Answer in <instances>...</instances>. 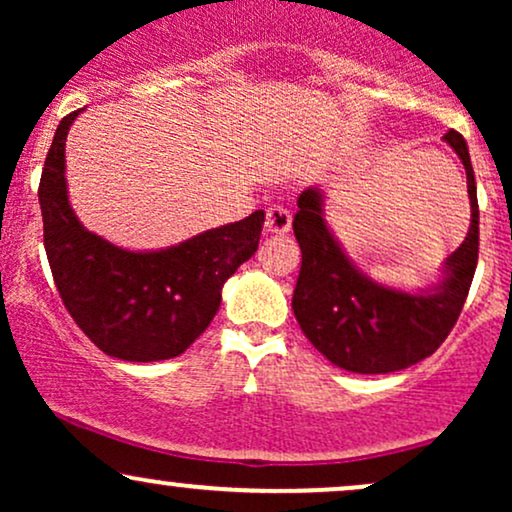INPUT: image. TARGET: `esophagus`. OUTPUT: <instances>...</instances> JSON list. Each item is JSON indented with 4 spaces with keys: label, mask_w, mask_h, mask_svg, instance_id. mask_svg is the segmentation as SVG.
<instances>
[{
    "label": "esophagus",
    "mask_w": 512,
    "mask_h": 512,
    "mask_svg": "<svg viewBox=\"0 0 512 512\" xmlns=\"http://www.w3.org/2000/svg\"><path fill=\"white\" fill-rule=\"evenodd\" d=\"M264 231L269 236H284L291 231V214L284 207L267 209V221H264Z\"/></svg>",
    "instance_id": "1"
}]
</instances>
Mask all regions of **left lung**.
Returning a JSON list of instances; mask_svg holds the SVG:
<instances>
[{"instance_id": "8db88e82", "label": "left lung", "mask_w": 512, "mask_h": 512, "mask_svg": "<svg viewBox=\"0 0 512 512\" xmlns=\"http://www.w3.org/2000/svg\"><path fill=\"white\" fill-rule=\"evenodd\" d=\"M443 142L460 156L467 173L472 219L462 245L426 289H399L368 276L327 223L325 192L308 187L298 197L293 233L303 264L293 315L310 344L349 373H395L424 361L445 342L467 301L479 257L477 182L462 134L450 129Z\"/></svg>"}]
</instances>
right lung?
<instances>
[{
  "instance_id": "obj_1",
  "label": "right lung",
  "mask_w": 512,
  "mask_h": 512,
  "mask_svg": "<svg viewBox=\"0 0 512 512\" xmlns=\"http://www.w3.org/2000/svg\"><path fill=\"white\" fill-rule=\"evenodd\" d=\"M79 115L57 125L38 187L45 252L64 308L98 349L120 361L180 356L214 320L223 284L257 252L264 211L170 248L110 243L88 231L69 202L64 144Z\"/></svg>"
}]
</instances>
